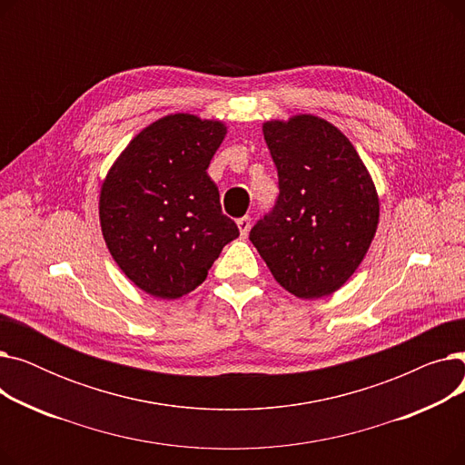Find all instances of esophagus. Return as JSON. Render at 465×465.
<instances>
[{"label":"esophagus","instance_id":"esophagus-1","mask_svg":"<svg viewBox=\"0 0 465 465\" xmlns=\"http://www.w3.org/2000/svg\"><path fill=\"white\" fill-rule=\"evenodd\" d=\"M237 228H239L241 237L245 239V237L249 235V232H251V216H241V218H237Z\"/></svg>","mask_w":465,"mask_h":465}]
</instances>
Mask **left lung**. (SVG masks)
I'll list each match as a JSON object with an SVG mask.
<instances>
[{
    "label": "left lung",
    "mask_w": 465,
    "mask_h": 465,
    "mask_svg": "<svg viewBox=\"0 0 465 465\" xmlns=\"http://www.w3.org/2000/svg\"><path fill=\"white\" fill-rule=\"evenodd\" d=\"M279 198L251 241L290 294H333L358 270L379 224V195L352 143L324 118L263 124Z\"/></svg>",
    "instance_id": "obj_1"
}]
</instances>
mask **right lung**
<instances>
[{
	"mask_svg": "<svg viewBox=\"0 0 465 465\" xmlns=\"http://www.w3.org/2000/svg\"><path fill=\"white\" fill-rule=\"evenodd\" d=\"M224 135L218 120L169 114L137 134L109 169L100 193L104 239L120 270L146 294H188L239 237L207 175Z\"/></svg>",
	"mask_w": 465,
	"mask_h": 465,
	"instance_id": "right-lung-1",
	"label": "right lung"
}]
</instances>
